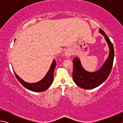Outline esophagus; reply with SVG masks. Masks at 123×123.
<instances>
[{
    "label": "esophagus",
    "mask_w": 123,
    "mask_h": 123,
    "mask_svg": "<svg viewBox=\"0 0 123 123\" xmlns=\"http://www.w3.org/2000/svg\"><path fill=\"white\" fill-rule=\"evenodd\" d=\"M71 53H70L69 51H66V53H64V55H65V56L66 57H67V58H68V57H69L70 56H71Z\"/></svg>",
    "instance_id": "esophagus-1"
}]
</instances>
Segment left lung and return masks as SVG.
<instances>
[{
    "instance_id": "obj_1",
    "label": "left lung",
    "mask_w": 123,
    "mask_h": 123,
    "mask_svg": "<svg viewBox=\"0 0 123 123\" xmlns=\"http://www.w3.org/2000/svg\"><path fill=\"white\" fill-rule=\"evenodd\" d=\"M99 32L105 37L110 50L109 56L101 67L97 71L89 72L83 68L79 57L73 60V79L75 84L83 89H93L101 85L109 77L113 66L114 56L113 44L101 29H99Z\"/></svg>"
}]
</instances>
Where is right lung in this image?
Returning <instances> with one entry per match:
<instances>
[{
    "instance_id": "obj_1",
    "label": "right lung",
    "mask_w": 123,
    "mask_h": 123,
    "mask_svg": "<svg viewBox=\"0 0 123 123\" xmlns=\"http://www.w3.org/2000/svg\"><path fill=\"white\" fill-rule=\"evenodd\" d=\"M56 65V63L55 61V60H54L51 64L50 67V69L44 77V78H43L39 81L35 83H28L24 81L23 80H22L17 75V74H16L14 70L13 72L17 80L26 89L33 92H40L46 91L51 85L54 80V72Z\"/></svg>"
}]
</instances>
